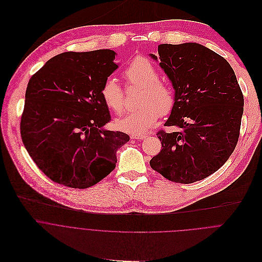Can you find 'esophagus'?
<instances>
[{"mask_svg":"<svg viewBox=\"0 0 262 262\" xmlns=\"http://www.w3.org/2000/svg\"><path fill=\"white\" fill-rule=\"evenodd\" d=\"M147 135H145V134H140V135H131V138L132 139H143V138H145Z\"/></svg>","mask_w":262,"mask_h":262,"instance_id":"esophagus-1","label":"esophagus"}]
</instances>
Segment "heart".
Returning a JSON list of instances; mask_svg holds the SVG:
<instances>
[{
  "mask_svg": "<svg viewBox=\"0 0 262 262\" xmlns=\"http://www.w3.org/2000/svg\"><path fill=\"white\" fill-rule=\"evenodd\" d=\"M127 85L141 86L138 105L135 112L118 120V129L132 135H140L155 126L160 117L171 114L176 105L172 86L160 78V72L145 57L135 58L123 73ZM101 96L106 106L117 115L125 112V94L121 84L107 77L101 88Z\"/></svg>",
  "mask_w": 262,
  "mask_h": 262,
  "instance_id": "heart-1",
  "label": "heart"
}]
</instances>
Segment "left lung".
I'll return each instance as SVG.
<instances>
[{
	"instance_id": "8db88e82",
	"label": "left lung",
	"mask_w": 262,
	"mask_h": 262,
	"mask_svg": "<svg viewBox=\"0 0 262 262\" xmlns=\"http://www.w3.org/2000/svg\"><path fill=\"white\" fill-rule=\"evenodd\" d=\"M158 54L176 91L164 126L179 130L157 132L162 147L149 165L171 182L191 184L216 172L233 152L244 96L229 63L201 44H160Z\"/></svg>"
}]
</instances>
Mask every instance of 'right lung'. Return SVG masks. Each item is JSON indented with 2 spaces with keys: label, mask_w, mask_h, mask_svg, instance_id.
Masks as SVG:
<instances>
[{
  "label": "right lung",
  "mask_w": 262,
  "mask_h": 262,
  "mask_svg": "<svg viewBox=\"0 0 262 262\" xmlns=\"http://www.w3.org/2000/svg\"><path fill=\"white\" fill-rule=\"evenodd\" d=\"M116 52L66 51L29 80L20 119L25 147L52 182L92 187L116 167L117 150L128 134L103 129L112 121L102 84L117 68Z\"/></svg>",
  "instance_id": "obj_1"
}]
</instances>
